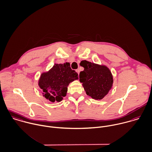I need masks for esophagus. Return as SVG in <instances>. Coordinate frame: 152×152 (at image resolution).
<instances>
[{"instance_id":"1","label":"esophagus","mask_w":152,"mask_h":152,"mask_svg":"<svg viewBox=\"0 0 152 152\" xmlns=\"http://www.w3.org/2000/svg\"><path fill=\"white\" fill-rule=\"evenodd\" d=\"M75 71L78 73V75H79V74H80V70H79L78 69H76V70H75Z\"/></svg>"}]
</instances>
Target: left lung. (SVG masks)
<instances>
[{
    "mask_svg": "<svg viewBox=\"0 0 152 152\" xmlns=\"http://www.w3.org/2000/svg\"><path fill=\"white\" fill-rule=\"evenodd\" d=\"M84 69L80 73V81L87 95L92 99L102 100L113 87V77L110 69L85 60L82 65Z\"/></svg>",
    "mask_w": 152,
    "mask_h": 152,
    "instance_id": "left-lung-1",
    "label": "left lung"
}]
</instances>
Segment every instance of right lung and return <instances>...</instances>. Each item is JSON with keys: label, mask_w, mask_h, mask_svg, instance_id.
<instances>
[{"label": "right lung", "mask_w": 152, "mask_h": 152, "mask_svg": "<svg viewBox=\"0 0 152 152\" xmlns=\"http://www.w3.org/2000/svg\"><path fill=\"white\" fill-rule=\"evenodd\" d=\"M78 79V74L71 69L69 62L55 64L49 71L41 74L38 86L47 100L60 102L66 96L69 84Z\"/></svg>", "instance_id": "right-lung-1"}]
</instances>
